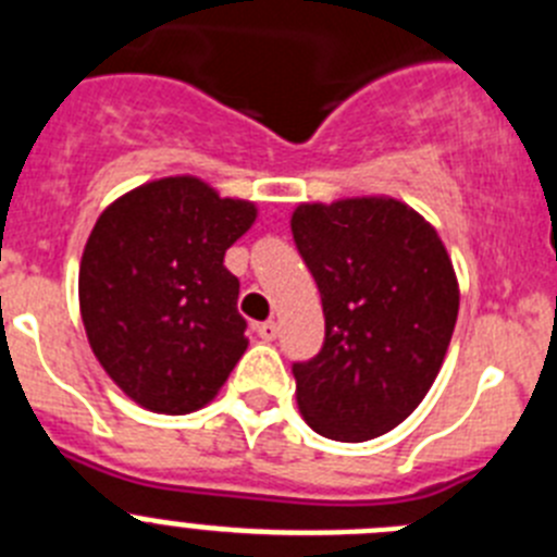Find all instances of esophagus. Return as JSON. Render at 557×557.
<instances>
[{"instance_id":"obj_1","label":"esophagus","mask_w":557,"mask_h":557,"mask_svg":"<svg viewBox=\"0 0 557 557\" xmlns=\"http://www.w3.org/2000/svg\"><path fill=\"white\" fill-rule=\"evenodd\" d=\"M256 334H259V337L262 339H275L278 337V323L275 321H264V323H259V326H256Z\"/></svg>"}]
</instances>
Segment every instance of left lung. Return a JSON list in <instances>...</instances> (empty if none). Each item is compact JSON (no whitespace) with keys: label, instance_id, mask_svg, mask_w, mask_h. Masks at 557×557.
<instances>
[{"label":"left lung","instance_id":"8db88e82","mask_svg":"<svg viewBox=\"0 0 557 557\" xmlns=\"http://www.w3.org/2000/svg\"><path fill=\"white\" fill-rule=\"evenodd\" d=\"M289 228L326 318L321 351L293 366L301 416L343 444L385 435L444 366L460 307L449 253L393 198L301 203Z\"/></svg>","mask_w":557,"mask_h":557}]
</instances>
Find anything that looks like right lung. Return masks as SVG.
Here are the masks:
<instances>
[{"mask_svg":"<svg viewBox=\"0 0 557 557\" xmlns=\"http://www.w3.org/2000/svg\"><path fill=\"white\" fill-rule=\"evenodd\" d=\"M256 206L191 175L113 200L81 262V314L108 376L152 412L186 416L218 396L248 348L225 250Z\"/></svg>","mask_w":557,"mask_h":557,"instance_id":"1","label":"right lung"}]
</instances>
